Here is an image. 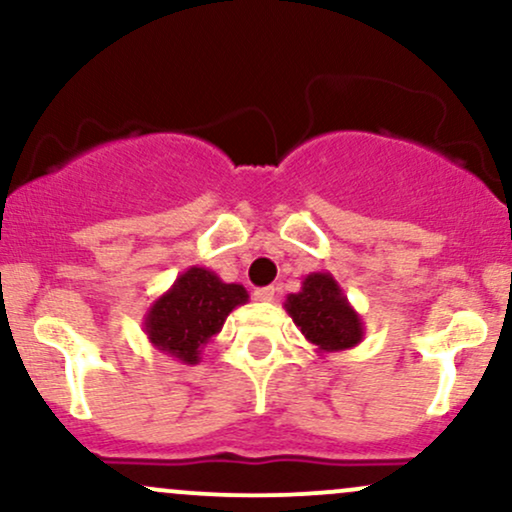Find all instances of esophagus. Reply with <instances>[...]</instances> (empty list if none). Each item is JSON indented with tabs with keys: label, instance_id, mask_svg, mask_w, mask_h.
Returning a JSON list of instances; mask_svg holds the SVG:
<instances>
[{
	"label": "esophagus",
	"instance_id": "obj_1",
	"mask_svg": "<svg viewBox=\"0 0 512 512\" xmlns=\"http://www.w3.org/2000/svg\"><path fill=\"white\" fill-rule=\"evenodd\" d=\"M252 296H255V301L269 303V301H274V289H272V286H267V289H257L255 293H252Z\"/></svg>",
	"mask_w": 512,
	"mask_h": 512
}]
</instances>
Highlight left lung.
<instances>
[{"label": "left lung", "mask_w": 512, "mask_h": 512, "mask_svg": "<svg viewBox=\"0 0 512 512\" xmlns=\"http://www.w3.org/2000/svg\"><path fill=\"white\" fill-rule=\"evenodd\" d=\"M286 313L320 356L339 354L363 342V320L330 272H313L301 291L289 293Z\"/></svg>", "instance_id": "8db88e82"}]
</instances>
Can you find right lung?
<instances>
[{"label":"right lung","instance_id":"right-lung-1","mask_svg":"<svg viewBox=\"0 0 512 512\" xmlns=\"http://www.w3.org/2000/svg\"><path fill=\"white\" fill-rule=\"evenodd\" d=\"M248 298L245 286L226 284L207 267H190L146 310L144 334L158 351L195 366L226 317Z\"/></svg>","mask_w":512,"mask_h":512}]
</instances>
